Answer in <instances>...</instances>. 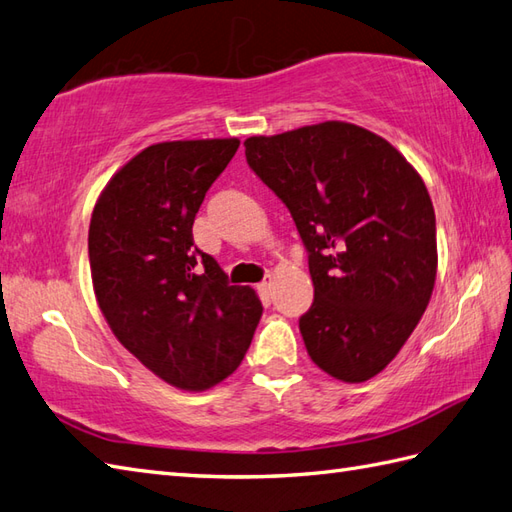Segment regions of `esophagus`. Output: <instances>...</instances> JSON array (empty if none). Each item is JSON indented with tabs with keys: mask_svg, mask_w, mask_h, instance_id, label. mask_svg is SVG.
Wrapping results in <instances>:
<instances>
[{
	"mask_svg": "<svg viewBox=\"0 0 512 512\" xmlns=\"http://www.w3.org/2000/svg\"><path fill=\"white\" fill-rule=\"evenodd\" d=\"M257 290H259L261 296H270V292H272V277H266L264 281H261L257 285Z\"/></svg>",
	"mask_w": 512,
	"mask_h": 512,
	"instance_id": "1",
	"label": "esophagus"
}]
</instances>
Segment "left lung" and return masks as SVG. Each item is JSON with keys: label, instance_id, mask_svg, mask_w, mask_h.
<instances>
[{"label": "left lung", "instance_id": "obj_1", "mask_svg": "<svg viewBox=\"0 0 512 512\" xmlns=\"http://www.w3.org/2000/svg\"><path fill=\"white\" fill-rule=\"evenodd\" d=\"M246 163L288 207L314 283L299 329L314 364L342 382L384 371L425 312L436 218L412 165L347 122L248 137Z\"/></svg>", "mask_w": 512, "mask_h": 512}]
</instances>
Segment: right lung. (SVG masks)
<instances>
[{
  "label": "right lung",
  "mask_w": 512,
  "mask_h": 512,
  "mask_svg": "<svg viewBox=\"0 0 512 512\" xmlns=\"http://www.w3.org/2000/svg\"><path fill=\"white\" fill-rule=\"evenodd\" d=\"M237 139L165 141L117 172L93 209L89 264L115 338L183 390L229 377L251 347L261 301L194 244V220Z\"/></svg>",
  "instance_id": "add662e5"
}]
</instances>
